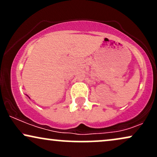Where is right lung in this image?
<instances>
[{"mask_svg":"<svg viewBox=\"0 0 157 157\" xmlns=\"http://www.w3.org/2000/svg\"><path fill=\"white\" fill-rule=\"evenodd\" d=\"M27 97H29V96H28V95H27ZM29 99H30V97H29Z\"/></svg>","mask_w":157,"mask_h":157,"instance_id":"right-lung-1","label":"right lung"}]
</instances>
